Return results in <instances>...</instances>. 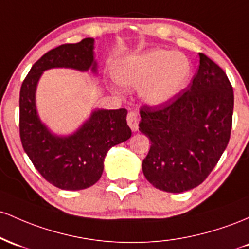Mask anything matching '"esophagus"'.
Here are the masks:
<instances>
[{"label":"esophagus","mask_w":249,"mask_h":249,"mask_svg":"<svg viewBox=\"0 0 249 249\" xmlns=\"http://www.w3.org/2000/svg\"><path fill=\"white\" fill-rule=\"evenodd\" d=\"M127 122L128 125L130 127V129L133 132H136L139 129V115L135 113V111H130L127 115Z\"/></svg>","instance_id":"34e87169"}]
</instances>
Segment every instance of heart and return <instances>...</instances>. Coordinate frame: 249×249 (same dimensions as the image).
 I'll list each match as a JSON object with an SVG mask.
<instances>
[{
    "mask_svg": "<svg viewBox=\"0 0 249 249\" xmlns=\"http://www.w3.org/2000/svg\"><path fill=\"white\" fill-rule=\"evenodd\" d=\"M191 62L183 54L168 49H150L119 60L113 76L119 85L140 88V96L149 106L167 103L186 87Z\"/></svg>",
    "mask_w": 249,
    "mask_h": 249,
    "instance_id": "heart-1",
    "label": "heart"
}]
</instances>
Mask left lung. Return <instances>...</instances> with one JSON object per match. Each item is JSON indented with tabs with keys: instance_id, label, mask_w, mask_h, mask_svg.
Wrapping results in <instances>:
<instances>
[{
	"instance_id": "obj_1",
	"label": "left lung",
	"mask_w": 249,
	"mask_h": 249,
	"mask_svg": "<svg viewBox=\"0 0 249 249\" xmlns=\"http://www.w3.org/2000/svg\"><path fill=\"white\" fill-rule=\"evenodd\" d=\"M188 88L167 103L143 106L139 130L152 142L142 172L155 188L182 193L202 183L230 141L233 88L205 54Z\"/></svg>"
}]
</instances>
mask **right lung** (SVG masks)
<instances>
[{
	"mask_svg": "<svg viewBox=\"0 0 249 249\" xmlns=\"http://www.w3.org/2000/svg\"><path fill=\"white\" fill-rule=\"evenodd\" d=\"M68 68L97 74L94 38L62 44L35 62L19 90V136L24 152L48 182L64 191H81L101 178L103 161L113 146L127 141L132 130L125 109H94L69 135L53 133L36 107V89L43 71Z\"/></svg>",
	"mask_w": 249,
	"mask_h": 249,
	"instance_id": "add662e5",
	"label": "right lung"
}]
</instances>
